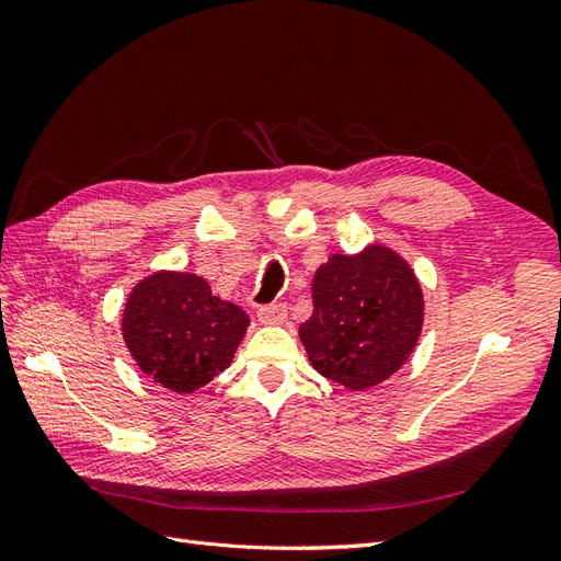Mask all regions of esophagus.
I'll return each mask as SVG.
<instances>
[{
    "instance_id": "esophagus-1",
    "label": "esophagus",
    "mask_w": 561,
    "mask_h": 561,
    "mask_svg": "<svg viewBox=\"0 0 561 561\" xmlns=\"http://www.w3.org/2000/svg\"><path fill=\"white\" fill-rule=\"evenodd\" d=\"M285 316H287L285 304H271V307H262L257 311V318L260 322H264V325H280Z\"/></svg>"
}]
</instances>
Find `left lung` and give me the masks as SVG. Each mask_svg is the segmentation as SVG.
I'll use <instances>...</instances> for the list:
<instances>
[{
	"label": "left lung",
	"instance_id": "left-lung-1",
	"mask_svg": "<svg viewBox=\"0 0 561 561\" xmlns=\"http://www.w3.org/2000/svg\"><path fill=\"white\" fill-rule=\"evenodd\" d=\"M313 313L299 339L322 377L365 390L393 377L410 358L423 328V290L396 250L369 243L332 254L313 283Z\"/></svg>",
	"mask_w": 561,
	"mask_h": 561
}]
</instances>
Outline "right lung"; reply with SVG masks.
I'll return each mask as SVG.
<instances>
[{
  "label": "right lung",
  "mask_w": 561,
  "mask_h": 561,
  "mask_svg": "<svg viewBox=\"0 0 561 561\" xmlns=\"http://www.w3.org/2000/svg\"><path fill=\"white\" fill-rule=\"evenodd\" d=\"M248 325V313L215 297L206 278L154 271L130 290L122 334L147 377L186 396L231 365Z\"/></svg>",
  "instance_id": "add662e5"
}]
</instances>
